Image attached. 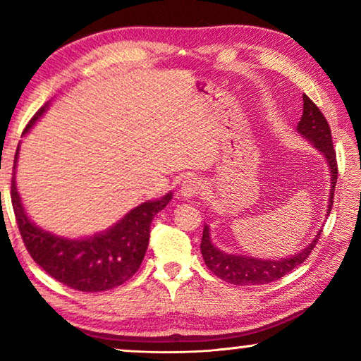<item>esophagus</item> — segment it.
<instances>
[{
  "instance_id": "obj_1",
  "label": "esophagus",
  "mask_w": 361,
  "mask_h": 361,
  "mask_svg": "<svg viewBox=\"0 0 361 361\" xmlns=\"http://www.w3.org/2000/svg\"><path fill=\"white\" fill-rule=\"evenodd\" d=\"M204 181L197 178V176H188V178L181 183V195L186 199L195 197V195H200L204 191Z\"/></svg>"
}]
</instances>
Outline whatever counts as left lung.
Returning a JSON list of instances; mask_svg holds the SVG:
<instances>
[{
	"label": "left lung",
	"instance_id": "obj_1",
	"mask_svg": "<svg viewBox=\"0 0 361 361\" xmlns=\"http://www.w3.org/2000/svg\"><path fill=\"white\" fill-rule=\"evenodd\" d=\"M302 118L298 124V130L302 135L312 142L317 149L323 152L329 164V170H331V195H329V207L328 213L331 212V207L334 202V188L336 181H338V159H336V151L333 146V137L331 129L325 116L320 111V108L309 99L307 95H302ZM322 232L317 234V239L312 240L310 245L305 247L301 253L293 255L290 258L271 261V259H256L250 258L245 255H228L219 252L218 248L212 245L209 228H204L202 242H200V252H202L204 261L207 267L219 277L224 282L234 283V285H264L276 282V280L282 279L286 274H290L293 269H296L301 262L309 258L310 252H312L315 243L319 242Z\"/></svg>",
	"mask_w": 361,
	"mask_h": 361
}]
</instances>
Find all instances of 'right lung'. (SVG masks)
Listing matches in <instances>:
<instances>
[{
	"label": "right lung",
	"instance_id": "obj_1",
	"mask_svg": "<svg viewBox=\"0 0 361 361\" xmlns=\"http://www.w3.org/2000/svg\"><path fill=\"white\" fill-rule=\"evenodd\" d=\"M46 106H41L36 111L23 133L30 130L35 121L44 113ZM17 154L19 148L14 156V169ZM172 194L154 202L149 200L142 204L127 213L105 234L82 240H70L49 234L30 221L17 192L14 172L11 180L12 209L27 252L49 276L73 290L85 293L111 290L127 282L138 271L148 248L152 218L166 209Z\"/></svg>",
	"mask_w": 361,
	"mask_h": 361
}]
</instances>
